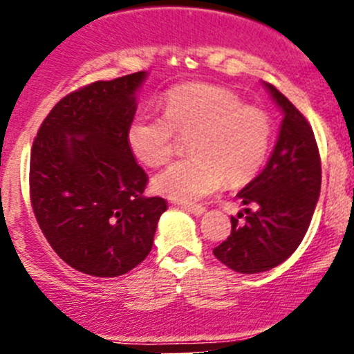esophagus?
Wrapping results in <instances>:
<instances>
[{"mask_svg": "<svg viewBox=\"0 0 354 354\" xmlns=\"http://www.w3.org/2000/svg\"><path fill=\"white\" fill-rule=\"evenodd\" d=\"M183 209L189 211V213L194 214V216H201L203 213H206L205 206H196V205H183Z\"/></svg>", "mask_w": 354, "mask_h": 354, "instance_id": "esophagus-1", "label": "esophagus"}]
</instances>
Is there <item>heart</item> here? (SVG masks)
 <instances>
[{
  "mask_svg": "<svg viewBox=\"0 0 354 354\" xmlns=\"http://www.w3.org/2000/svg\"><path fill=\"white\" fill-rule=\"evenodd\" d=\"M163 115H138L126 129L136 160L160 166L171 158L178 135H191L186 160L153 178V188L169 200L191 203L214 193L223 181H250L265 163L271 121L263 109L246 106L234 93L213 84H183L166 93Z\"/></svg>",
  "mask_w": 354,
  "mask_h": 354,
  "instance_id": "heart-1",
  "label": "heart"
}]
</instances>
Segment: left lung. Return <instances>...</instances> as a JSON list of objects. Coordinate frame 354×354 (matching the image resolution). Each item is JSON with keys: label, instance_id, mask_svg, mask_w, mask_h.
Instances as JSON below:
<instances>
[{"label": "left lung", "instance_id": "1", "mask_svg": "<svg viewBox=\"0 0 354 354\" xmlns=\"http://www.w3.org/2000/svg\"><path fill=\"white\" fill-rule=\"evenodd\" d=\"M263 86L283 113L278 140L265 169L236 194L245 206L238 217L246 214L245 225L231 216V234L213 250L223 265L243 274L263 273L295 253L321 189V161L310 123L273 84Z\"/></svg>", "mask_w": 354, "mask_h": 354}]
</instances>
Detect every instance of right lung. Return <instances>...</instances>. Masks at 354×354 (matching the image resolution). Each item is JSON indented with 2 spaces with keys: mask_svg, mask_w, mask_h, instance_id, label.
I'll use <instances>...</instances> for the list:
<instances>
[{
  "mask_svg": "<svg viewBox=\"0 0 354 354\" xmlns=\"http://www.w3.org/2000/svg\"><path fill=\"white\" fill-rule=\"evenodd\" d=\"M146 76L96 81L64 96L31 149V205L44 238L66 265L96 278L140 265L168 208L143 194L148 176L126 141Z\"/></svg>",
  "mask_w": 354,
  "mask_h": 354,
  "instance_id": "add662e5",
  "label": "right lung"
}]
</instances>
